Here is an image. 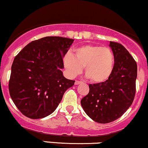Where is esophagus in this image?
<instances>
[{
	"instance_id": "obj_1",
	"label": "esophagus",
	"mask_w": 148,
	"mask_h": 148,
	"mask_svg": "<svg viewBox=\"0 0 148 148\" xmlns=\"http://www.w3.org/2000/svg\"><path fill=\"white\" fill-rule=\"evenodd\" d=\"M82 83V81H77V80H76L75 81V85H79L80 84H81Z\"/></svg>"
}]
</instances>
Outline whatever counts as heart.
Instances as JSON below:
<instances>
[{
	"label": "heart",
	"mask_w": 148,
	"mask_h": 148,
	"mask_svg": "<svg viewBox=\"0 0 148 148\" xmlns=\"http://www.w3.org/2000/svg\"><path fill=\"white\" fill-rule=\"evenodd\" d=\"M62 64L66 74L74 78L82 72L94 83H103L113 74L115 56L109 47L97 45H86L74 49V55L68 52L64 55Z\"/></svg>",
	"instance_id": "b5f03b06"
}]
</instances>
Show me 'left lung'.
Wrapping results in <instances>:
<instances>
[{
  "label": "left lung",
  "instance_id": "obj_1",
  "mask_svg": "<svg viewBox=\"0 0 148 148\" xmlns=\"http://www.w3.org/2000/svg\"><path fill=\"white\" fill-rule=\"evenodd\" d=\"M115 56L113 74L107 81L90 84L88 94L81 101L92 120L106 124L123 115L133 103L136 94L137 64L121 44L110 42Z\"/></svg>",
  "mask_w": 148,
  "mask_h": 148
}]
</instances>
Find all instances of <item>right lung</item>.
Returning <instances> with one entry per match:
<instances>
[{"instance_id": "add662e5", "label": "right lung", "mask_w": 148, "mask_h": 148, "mask_svg": "<svg viewBox=\"0 0 148 148\" xmlns=\"http://www.w3.org/2000/svg\"><path fill=\"white\" fill-rule=\"evenodd\" d=\"M73 42L66 37H45L27 45L14 58L10 95L25 116L40 119L51 114L64 92L74 86L75 81L66 79L60 70Z\"/></svg>"}]
</instances>
